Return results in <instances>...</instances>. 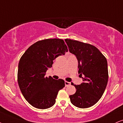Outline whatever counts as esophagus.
<instances>
[{
    "instance_id": "1",
    "label": "esophagus",
    "mask_w": 123,
    "mask_h": 123,
    "mask_svg": "<svg viewBox=\"0 0 123 123\" xmlns=\"http://www.w3.org/2000/svg\"><path fill=\"white\" fill-rule=\"evenodd\" d=\"M65 84L66 87H68V86H69L70 85V83L68 82V81H65Z\"/></svg>"
}]
</instances>
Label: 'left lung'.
Returning <instances> with one entry per match:
<instances>
[{
    "mask_svg": "<svg viewBox=\"0 0 123 123\" xmlns=\"http://www.w3.org/2000/svg\"><path fill=\"white\" fill-rule=\"evenodd\" d=\"M70 53L78 61L79 77L83 82L75 87V94L69 96L70 102L79 108H88L99 100L108 81L107 60L95 46L77 40L65 39Z\"/></svg>",
    "mask_w": 123,
    "mask_h": 123,
    "instance_id": "8db88e82",
    "label": "left lung"
}]
</instances>
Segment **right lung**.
Wrapping results in <instances>:
<instances>
[{
	"mask_svg": "<svg viewBox=\"0 0 123 123\" xmlns=\"http://www.w3.org/2000/svg\"><path fill=\"white\" fill-rule=\"evenodd\" d=\"M64 41L47 39L31 46L21 57L18 63L17 79L24 97L35 108L45 109L55 103L58 92L65 87L62 79L46 77L53 61L68 52Z\"/></svg>",
	"mask_w": 123,
	"mask_h": 123,
	"instance_id": "obj_1",
	"label": "right lung"
}]
</instances>
